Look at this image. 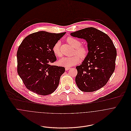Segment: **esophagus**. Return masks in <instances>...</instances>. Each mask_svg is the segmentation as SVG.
Returning <instances> with one entry per match:
<instances>
[{
	"mask_svg": "<svg viewBox=\"0 0 131 131\" xmlns=\"http://www.w3.org/2000/svg\"><path fill=\"white\" fill-rule=\"evenodd\" d=\"M70 69H71V68H70V67H66V68H65L66 71H68V70H69Z\"/></svg>",
	"mask_w": 131,
	"mask_h": 131,
	"instance_id": "obj_1",
	"label": "esophagus"
}]
</instances>
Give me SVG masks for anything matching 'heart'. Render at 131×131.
<instances>
[{"label": "heart", "instance_id": "1", "mask_svg": "<svg viewBox=\"0 0 131 131\" xmlns=\"http://www.w3.org/2000/svg\"><path fill=\"white\" fill-rule=\"evenodd\" d=\"M67 41L70 45L75 48V53L79 56L75 55L72 57H62L59 60L58 63L60 66H61L65 67H70L77 64L80 62V58L79 56L82 59L85 58L88 54V50L85 47L81 46V41L75 38L70 37L67 38ZM60 46V42L57 41L54 44L52 47V51L54 54L58 57H60L62 56Z\"/></svg>", "mask_w": 131, "mask_h": 131}]
</instances>
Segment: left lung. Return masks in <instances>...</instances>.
Here are the masks:
<instances>
[{
  "mask_svg": "<svg viewBox=\"0 0 131 131\" xmlns=\"http://www.w3.org/2000/svg\"><path fill=\"white\" fill-rule=\"evenodd\" d=\"M71 35L86 40L89 51L82 64L76 67L77 86L86 92L99 90L106 84L115 70L116 50L112 39L93 27L71 33Z\"/></svg>",
  "mask_w": 131,
  "mask_h": 131,
  "instance_id": "8db88e82",
  "label": "left lung"
}]
</instances>
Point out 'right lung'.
Here are the masks:
<instances>
[{
	"mask_svg": "<svg viewBox=\"0 0 131 131\" xmlns=\"http://www.w3.org/2000/svg\"><path fill=\"white\" fill-rule=\"evenodd\" d=\"M66 33L35 32L27 36L19 46L17 71L30 91L47 95L57 88L65 68L51 65L56 60L52 47Z\"/></svg>",
	"mask_w": 131,
	"mask_h": 131,
	"instance_id": "right-lung-1",
	"label": "right lung"
}]
</instances>
